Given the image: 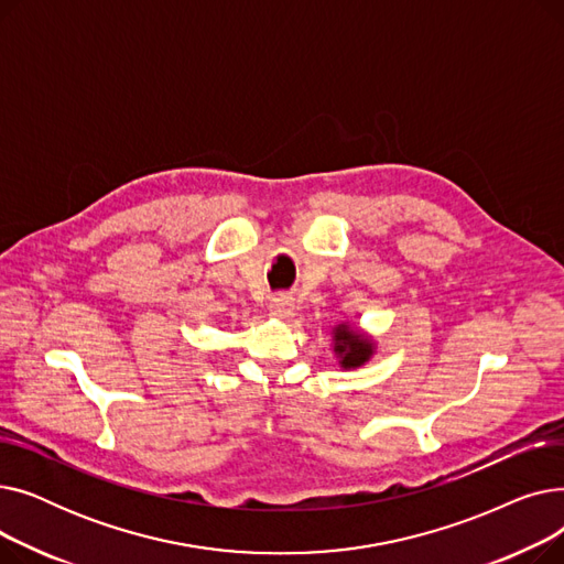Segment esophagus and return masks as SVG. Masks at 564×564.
I'll list each match as a JSON object with an SVG mask.
<instances>
[{
    "label": "esophagus",
    "instance_id": "obj_1",
    "mask_svg": "<svg viewBox=\"0 0 564 564\" xmlns=\"http://www.w3.org/2000/svg\"><path fill=\"white\" fill-rule=\"evenodd\" d=\"M270 315L279 319H288L294 315V302L292 297H285V294H276V297L270 302Z\"/></svg>",
    "mask_w": 564,
    "mask_h": 564
}]
</instances>
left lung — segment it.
I'll use <instances>...</instances> for the list:
<instances>
[{
	"label": "left lung",
	"instance_id": "1",
	"mask_svg": "<svg viewBox=\"0 0 564 564\" xmlns=\"http://www.w3.org/2000/svg\"><path fill=\"white\" fill-rule=\"evenodd\" d=\"M334 351L340 368H359L372 357V340L359 332H354L349 324H338L334 329Z\"/></svg>",
	"mask_w": 564,
	"mask_h": 564
}]
</instances>
